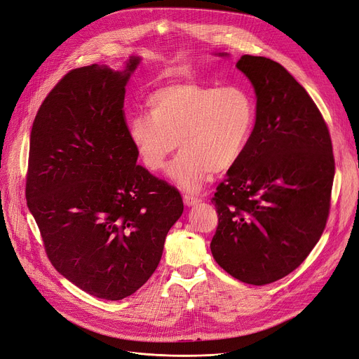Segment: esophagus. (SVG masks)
Masks as SVG:
<instances>
[{
  "instance_id": "34e87169",
  "label": "esophagus",
  "mask_w": 359,
  "mask_h": 359,
  "mask_svg": "<svg viewBox=\"0 0 359 359\" xmlns=\"http://www.w3.org/2000/svg\"><path fill=\"white\" fill-rule=\"evenodd\" d=\"M183 202H184V205H186L187 208H191V206H196L198 203H201L202 199L198 198V196H193V194H184V196H183Z\"/></svg>"
}]
</instances>
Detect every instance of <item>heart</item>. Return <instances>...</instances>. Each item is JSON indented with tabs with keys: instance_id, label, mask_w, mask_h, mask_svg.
Returning <instances> with one entry per match:
<instances>
[{
	"instance_id": "b5f03b06",
	"label": "heart",
	"mask_w": 359,
	"mask_h": 359,
	"mask_svg": "<svg viewBox=\"0 0 359 359\" xmlns=\"http://www.w3.org/2000/svg\"><path fill=\"white\" fill-rule=\"evenodd\" d=\"M147 114L127 123V137L143 168L160 173L177 147L169 176L180 189L202 190L212 172H226L245 153L255 127L252 95L239 86L170 83L146 100Z\"/></svg>"
}]
</instances>
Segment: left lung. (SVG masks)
Here are the masks:
<instances>
[{
    "instance_id": "obj_1",
    "label": "left lung",
    "mask_w": 359,
    "mask_h": 359,
    "mask_svg": "<svg viewBox=\"0 0 359 359\" xmlns=\"http://www.w3.org/2000/svg\"><path fill=\"white\" fill-rule=\"evenodd\" d=\"M236 67L253 86L256 120L212 199L219 224L210 250L227 273L262 286L295 271L320 239L335 161L327 124L285 67L257 55H242Z\"/></svg>"
}]
</instances>
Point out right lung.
Wrapping results in <instances>:
<instances>
[{
    "instance_id": "add662e5",
    "label": "right lung",
    "mask_w": 359,
    "mask_h": 359,
    "mask_svg": "<svg viewBox=\"0 0 359 359\" xmlns=\"http://www.w3.org/2000/svg\"><path fill=\"white\" fill-rule=\"evenodd\" d=\"M123 70H72L47 95L29 137L25 196L53 266L95 298L120 301L156 271L183 213L177 189L143 166L127 137Z\"/></svg>"
}]
</instances>
